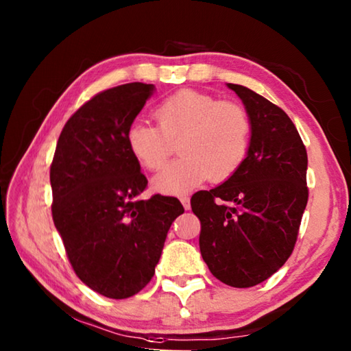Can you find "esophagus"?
<instances>
[{"label":"esophagus","mask_w":351,"mask_h":351,"mask_svg":"<svg viewBox=\"0 0 351 351\" xmlns=\"http://www.w3.org/2000/svg\"><path fill=\"white\" fill-rule=\"evenodd\" d=\"M181 203H182V206H184V209L190 210V198L182 197V198H181Z\"/></svg>","instance_id":"obj_1"}]
</instances>
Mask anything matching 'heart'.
<instances>
[{
  "label": "heart",
  "instance_id": "heart-1",
  "mask_svg": "<svg viewBox=\"0 0 351 351\" xmlns=\"http://www.w3.org/2000/svg\"><path fill=\"white\" fill-rule=\"evenodd\" d=\"M156 125L134 121L127 128L130 152L147 170L162 169L180 142L182 159L153 178V189L184 195L207 178L228 181L246 161L252 139L247 111L235 102L197 90H180L154 110Z\"/></svg>",
  "mask_w": 351,
  "mask_h": 351
}]
</instances>
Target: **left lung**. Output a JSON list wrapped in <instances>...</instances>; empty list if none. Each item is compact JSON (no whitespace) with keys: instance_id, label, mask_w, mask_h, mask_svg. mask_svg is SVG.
<instances>
[{"instance_id":"8db88e82","label":"left lung","mask_w":351,"mask_h":351,"mask_svg":"<svg viewBox=\"0 0 351 351\" xmlns=\"http://www.w3.org/2000/svg\"><path fill=\"white\" fill-rule=\"evenodd\" d=\"M228 86L251 117V148L234 176L199 190L190 206L212 274L229 287L249 288L280 269L294 251L308 203V156L287 112L246 86Z\"/></svg>"}]
</instances>
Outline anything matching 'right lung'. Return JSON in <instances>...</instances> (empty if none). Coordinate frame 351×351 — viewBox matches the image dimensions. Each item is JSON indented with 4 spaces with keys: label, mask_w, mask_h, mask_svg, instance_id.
<instances>
[{
    "label": "right lung",
    "mask_w": 351,
    "mask_h": 351,
    "mask_svg": "<svg viewBox=\"0 0 351 351\" xmlns=\"http://www.w3.org/2000/svg\"><path fill=\"white\" fill-rule=\"evenodd\" d=\"M153 85L96 94L68 119L51 164L52 219L77 277L110 299L138 294L154 274L180 199L153 195L127 144V128Z\"/></svg>",
    "instance_id": "right-lung-1"
}]
</instances>
